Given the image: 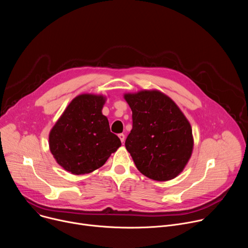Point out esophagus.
<instances>
[{
  "label": "esophagus",
  "mask_w": 248,
  "mask_h": 248,
  "mask_svg": "<svg viewBox=\"0 0 248 248\" xmlns=\"http://www.w3.org/2000/svg\"><path fill=\"white\" fill-rule=\"evenodd\" d=\"M119 137H120V139H121V141H122V143H124V139H125L124 134V133H120V134H119Z\"/></svg>",
  "instance_id": "obj_1"
}]
</instances>
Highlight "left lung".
I'll return each instance as SVG.
<instances>
[{
  "label": "left lung",
  "mask_w": 248,
  "mask_h": 248,
  "mask_svg": "<svg viewBox=\"0 0 248 248\" xmlns=\"http://www.w3.org/2000/svg\"><path fill=\"white\" fill-rule=\"evenodd\" d=\"M124 98L132 111V129L125 148L137 170L154 181L174 179L186 168L193 150L188 120L159 90L125 93Z\"/></svg>",
  "instance_id": "8db88e82"
}]
</instances>
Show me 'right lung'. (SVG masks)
Returning <instances> with one entry per match:
<instances>
[{
	"label": "right lung",
	"instance_id": "add662e5",
	"mask_svg": "<svg viewBox=\"0 0 248 248\" xmlns=\"http://www.w3.org/2000/svg\"><path fill=\"white\" fill-rule=\"evenodd\" d=\"M106 96L84 93L72 100L49 133V148L56 162L73 174L102 167L122 145L102 114Z\"/></svg>",
	"mask_w": 248,
	"mask_h": 248
}]
</instances>
